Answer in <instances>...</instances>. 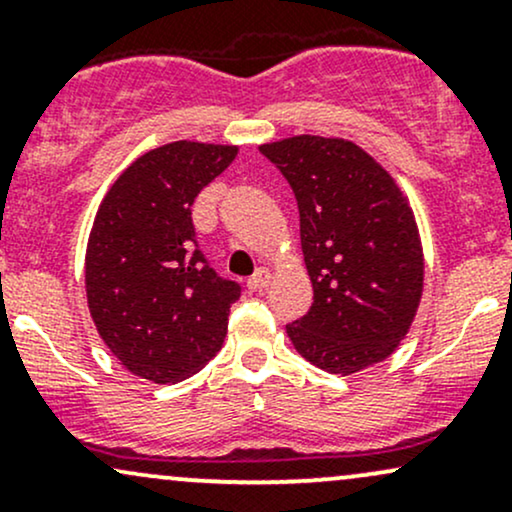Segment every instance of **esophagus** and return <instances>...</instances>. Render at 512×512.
Here are the masks:
<instances>
[{
	"mask_svg": "<svg viewBox=\"0 0 512 512\" xmlns=\"http://www.w3.org/2000/svg\"><path fill=\"white\" fill-rule=\"evenodd\" d=\"M269 279H272V274H269V269H267V267H260V269H257V272L252 274L250 279H248V289H250V291H262V289H267Z\"/></svg>",
	"mask_w": 512,
	"mask_h": 512,
	"instance_id": "1",
	"label": "esophagus"
}]
</instances>
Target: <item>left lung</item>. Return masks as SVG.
Wrapping results in <instances>:
<instances>
[{"instance_id":"8db88e82","label":"left lung","mask_w":512,"mask_h":512,"mask_svg":"<svg viewBox=\"0 0 512 512\" xmlns=\"http://www.w3.org/2000/svg\"><path fill=\"white\" fill-rule=\"evenodd\" d=\"M291 185L313 281L308 315L286 325L303 358L327 373L383 361L409 332L424 289L414 214L361 146L313 134L260 146Z\"/></svg>"}]
</instances>
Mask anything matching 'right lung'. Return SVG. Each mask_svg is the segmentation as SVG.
Listing matches in <instances>:
<instances>
[{"mask_svg":"<svg viewBox=\"0 0 512 512\" xmlns=\"http://www.w3.org/2000/svg\"><path fill=\"white\" fill-rule=\"evenodd\" d=\"M236 146L173 142L129 166L105 195L86 250L98 334L134 375L180 383L219 354L240 284L199 250L195 197Z\"/></svg>","mask_w":512,"mask_h":512,"instance_id":"right-lung-1","label":"right lung"}]
</instances>
